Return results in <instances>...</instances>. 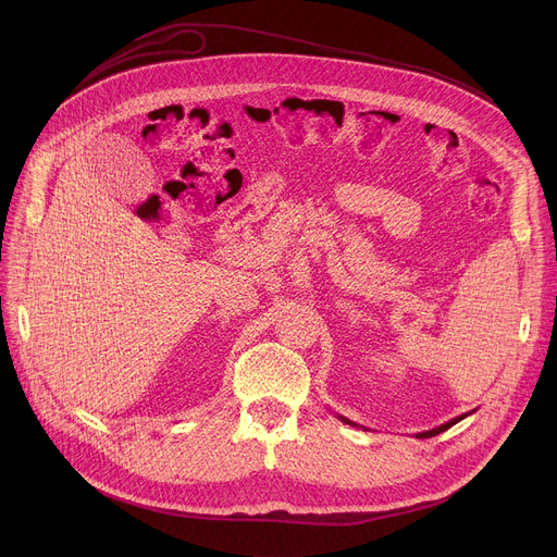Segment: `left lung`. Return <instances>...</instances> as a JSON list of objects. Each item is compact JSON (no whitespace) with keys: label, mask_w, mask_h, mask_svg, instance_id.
I'll return each mask as SVG.
<instances>
[{"label":"left lung","mask_w":557,"mask_h":557,"mask_svg":"<svg viewBox=\"0 0 557 557\" xmlns=\"http://www.w3.org/2000/svg\"><path fill=\"white\" fill-rule=\"evenodd\" d=\"M460 419H465V414H462V417H456L454 421H449V423H445V425H441V428H436V430H430V432H421V434H419V438H430V436H436V434H441V432L449 430L451 425H456ZM344 421H346V423H350L348 419H344Z\"/></svg>","instance_id":"obj_1"}]
</instances>
